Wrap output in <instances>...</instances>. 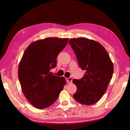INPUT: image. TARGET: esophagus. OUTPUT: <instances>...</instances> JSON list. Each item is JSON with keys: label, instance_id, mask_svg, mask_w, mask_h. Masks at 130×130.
Here are the masks:
<instances>
[{"label": "esophagus", "instance_id": "34e87169", "mask_svg": "<svg viewBox=\"0 0 130 130\" xmlns=\"http://www.w3.org/2000/svg\"><path fill=\"white\" fill-rule=\"evenodd\" d=\"M73 81V78L72 77H70L69 78H66V81L68 84H70Z\"/></svg>", "mask_w": 130, "mask_h": 130}]
</instances>
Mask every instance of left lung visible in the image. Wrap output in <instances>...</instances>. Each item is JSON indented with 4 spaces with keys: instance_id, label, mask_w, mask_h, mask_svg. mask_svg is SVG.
<instances>
[{
    "instance_id": "8db88e82",
    "label": "left lung",
    "mask_w": 130,
    "mask_h": 130,
    "mask_svg": "<svg viewBox=\"0 0 130 130\" xmlns=\"http://www.w3.org/2000/svg\"><path fill=\"white\" fill-rule=\"evenodd\" d=\"M68 44L80 67L86 72L81 79L73 80L77 87L74 99L83 105H93L107 89L113 73V63L107 51L98 42L80 37L70 39Z\"/></svg>"
}]
</instances>
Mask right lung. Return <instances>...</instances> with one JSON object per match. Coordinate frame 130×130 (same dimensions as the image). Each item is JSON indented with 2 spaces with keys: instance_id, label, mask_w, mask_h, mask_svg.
I'll return each mask as SVG.
<instances>
[{
  "instance_id": "add662e5",
  "label": "right lung",
  "mask_w": 130,
  "mask_h": 130,
  "mask_svg": "<svg viewBox=\"0 0 130 130\" xmlns=\"http://www.w3.org/2000/svg\"><path fill=\"white\" fill-rule=\"evenodd\" d=\"M68 38L49 37L31 43L18 67L22 90L35 107L43 109L55 101L66 84L64 77L51 75L56 58L67 44Z\"/></svg>"
}]
</instances>
